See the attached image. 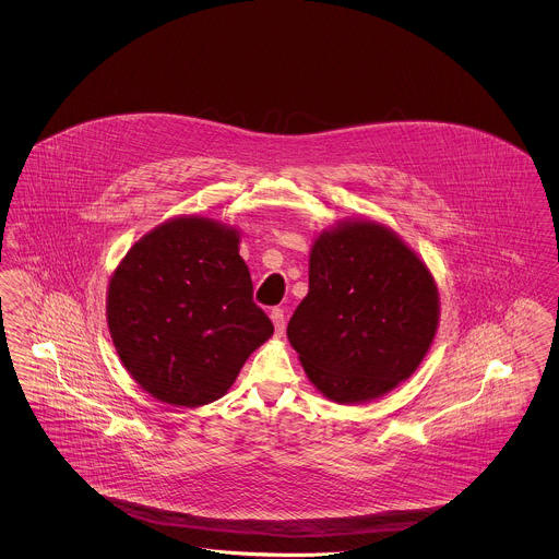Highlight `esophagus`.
Here are the masks:
<instances>
[{
    "mask_svg": "<svg viewBox=\"0 0 559 559\" xmlns=\"http://www.w3.org/2000/svg\"><path fill=\"white\" fill-rule=\"evenodd\" d=\"M270 319L274 322L276 333H278V335H283V331H285V310H283V308H272Z\"/></svg>",
    "mask_w": 559,
    "mask_h": 559,
    "instance_id": "obj_1",
    "label": "esophagus"
}]
</instances>
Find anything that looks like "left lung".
Returning <instances> with one entry per match:
<instances>
[{"mask_svg":"<svg viewBox=\"0 0 559 559\" xmlns=\"http://www.w3.org/2000/svg\"><path fill=\"white\" fill-rule=\"evenodd\" d=\"M438 292L426 264L388 228L347 222L320 235L310 292L287 335L326 399H379L408 379L433 342Z\"/></svg>","mask_w":559,"mask_h":559,"instance_id":"left-lung-1","label":"left lung"}]
</instances>
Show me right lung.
Masks as SVG:
<instances>
[{
  "mask_svg": "<svg viewBox=\"0 0 559 559\" xmlns=\"http://www.w3.org/2000/svg\"><path fill=\"white\" fill-rule=\"evenodd\" d=\"M108 331L133 379L174 406L222 399L274 333L235 230L178 217L138 240L108 285Z\"/></svg>",
  "mask_w": 559,
  "mask_h": 559,
  "instance_id": "right-lung-1",
  "label": "right lung"
}]
</instances>
